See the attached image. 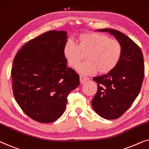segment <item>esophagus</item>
<instances>
[{"instance_id":"1","label":"esophagus","mask_w":149,"mask_h":149,"mask_svg":"<svg viewBox=\"0 0 149 149\" xmlns=\"http://www.w3.org/2000/svg\"><path fill=\"white\" fill-rule=\"evenodd\" d=\"M88 80V78H86V77H84V76H80V81L81 84H82V83L86 82V81H87Z\"/></svg>"}]
</instances>
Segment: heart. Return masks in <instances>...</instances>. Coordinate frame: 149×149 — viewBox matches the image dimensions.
Listing matches in <instances>:
<instances>
[{
  "instance_id": "obj_1",
  "label": "heart",
  "mask_w": 149,
  "mask_h": 149,
  "mask_svg": "<svg viewBox=\"0 0 149 149\" xmlns=\"http://www.w3.org/2000/svg\"><path fill=\"white\" fill-rule=\"evenodd\" d=\"M86 62L77 67L80 74L88 76L97 71L106 74L117 66L122 55V46L116 39L98 33H85L77 37V45L67 41L63 47V55L69 66L75 68L86 54Z\"/></svg>"
}]
</instances>
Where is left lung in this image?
Masks as SVG:
<instances>
[{"instance_id":"left-lung-1","label":"left lung","mask_w":149,"mask_h":149,"mask_svg":"<svg viewBox=\"0 0 149 149\" xmlns=\"http://www.w3.org/2000/svg\"><path fill=\"white\" fill-rule=\"evenodd\" d=\"M95 31L108 32L122 46L117 66L107 74L93 78L98 86L91 102L93 110L102 118L116 119L130 108L139 94L144 76L143 54L134 41L117 30Z\"/></svg>"}]
</instances>
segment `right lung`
<instances>
[{
  "label": "right lung",
  "mask_w": 149,
  "mask_h": 149,
  "mask_svg": "<svg viewBox=\"0 0 149 149\" xmlns=\"http://www.w3.org/2000/svg\"><path fill=\"white\" fill-rule=\"evenodd\" d=\"M67 41L66 31L46 32L24 45L13 60L15 101L37 122L58 119L66 108L67 95L80 84L79 75L67 67L63 55Z\"/></svg>",
  "instance_id": "right-lung-1"
}]
</instances>
